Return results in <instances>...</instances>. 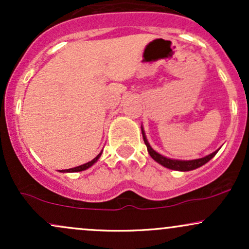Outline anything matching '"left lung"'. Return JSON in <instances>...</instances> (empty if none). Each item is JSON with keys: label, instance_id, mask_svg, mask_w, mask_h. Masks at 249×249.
<instances>
[{"label": "left lung", "instance_id": "obj_1", "mask_svg": "<svg viewBox=\"0 0 249 249\" xmlns=\"http://www.w3.org/2000/svg\"><path fill=\"white\" fill-rule=\"evenodd\" d=\"M142 138H144L145 145H146L147 151H148V153H150V156L152 157V158L157 162H159V164L162 165V166H165V167H167V168H171V170L184 171V172H185V171L196 170V168L202 166V165L206 164L207 161H210L211 159H212L213 157L215 156L216 152H218V150H216L215 152L208 154V156L204 157V158L194 159V160H176V159L166 158V157L161 156V154H159L158 152H156V151H154L153 148L150 146V144H148V142H147L146 137H145L144 130H142Z\"/></svg>", "mask_w": 249, "mask_h": 249}]
</instances>
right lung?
<instances>
[{
  "instance_id": "1",
  "label": "right lung",
  "mask_w": 249,
  "mask_h": 249,
  "mask_svg": "<svg viewBox=\"0 0 249 249\" xmlns=\"http://www.w3.org/2000/svg\"><path fill=\"white\" fill-rule=\"evenodd\" d=\"M101 154H102V152L99 153L98 156H97L95 159H92V160H91V161L87 162V164L81 165V166H77V167H73V168H69V170H62L61 172H79V171L87 170V168H89L90 166H92V165L95 164V162H96L97 160H98V158H99V157H101Z\"/></svg>"
}]
</instances>
